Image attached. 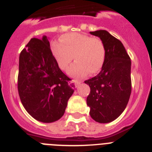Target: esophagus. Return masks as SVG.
<instances>
[{
    "instance_id": "esophagus-1",
    "label": "esophagus",
    "mask_w": 152,
    "mask_h": 152,
    "mask_svg": "<svg viewBox=\"0 0 152 152\" xmlns=\"http://www.w3.org/2000/svg\"><path fill=\"white\" fill-rule=\"evenodd\" d=\"M72 83H74L75 85V87L77 88V87H78V86L80 85V83L81 82H80V81H78V80H73V81H72Z\"/></svg>"
}]
</instances>
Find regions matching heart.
Masks as SVG:
<instances>
[{
    "instance_id": "obj_1",
    "label": "heart",
    "mask_w": 152,
    "mask_h": 152,
    "mask_svg": "<svg viewBox=\"0 0 152 152\" xmlns=\"http://www.w3.org/2000/svg\"><path fill=\"white\" fill-rule=\"evenodd\" d=\"M61 43H53L52 47L59 68L63 71L68 68L75 57V62L68 70L73 77H82L89 72L98 73L105 61V45L100 39L80 33H70L61 37Z\"/></svg>"
}]
</instances>
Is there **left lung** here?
Segmentation results:
<instances>
[{"instance_id": "obj_1", "label": "left lung", "mask_w": 152, "mask_h": 152, "mask_svg": "<svg viewBox=\"0 0 152 152\" xmlns=\"http://www.w3.org/2000/svg\"><path fill=\"white\" fill-rule=\"evenodd\" d=\"M90 33L103 42L106 58L100 73L84 81L91 88L87 104L94 120L108 123L123 113L129 100L131 59L123 43L109 32L96 30Z\"/></svg>"}]
</instances>
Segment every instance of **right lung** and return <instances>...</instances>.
<instances>
[{
  "instance_id": "1",
  "label": "right lung",
  "mask_w": 152,
  "mask_h": 152,
  "mask_svg": "<svg viewBox=\"0 0 152 152\" xmlns=\"http://www.w3.org/2000/svg\"><path fill=\"white\" fill-rule=\"evenodd\" d=\"M58 67L49 38H33L19 58L18 92L28 113L42 123L62 117L75 85Z\"/></svg>"
}]
</instances>
